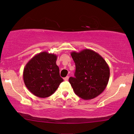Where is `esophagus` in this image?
Masks as SVG:
<instances>
[{
  "instance_id": "34e87169",
  "label": "esophagus",
  "mask_w": 134,
  "mask_h": 134,
  "mask_svg": "<svg viewBox=\"0 0 134 134\" xmlns=\"http://www.w3.org/2000/svg\"><path fill=\"white\" fill-rule=\"evenodd\" d=\"M69 79V76H66V77L64 78V80H65V81H66V80H68Z\"/></svg>"
}]
</instances>
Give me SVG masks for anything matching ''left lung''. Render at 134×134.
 <instances>
[{"label": "left lung", "mask_w": 134, "mask_h": 134, "mask_svg": "<svg viewBox=\"0 0 134 134\" xmlns=\"http://www.w3.org/2000/svg\"><path fill=\"white\" fill-rule=\"evenodd\" d=\"M71 55L76 65L74 77L69 82L75 94L80 98L89 100L103 92L110 77L109 65L98 53L85 49Z\"/></svg>", "instance_id": "1"}]
</instances>
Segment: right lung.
<instances>
[{"label": "right lung", "mask_w": 134, "mask_h": 134, "mask_svg": "<svg viewBox=\"0 0 134 134\" xmlns=\"http://www.w3.org/2000/svg\"><path fill=\"white\" fill-rule=\"evenodd\" d=\"M55 54L42 52L28 62L23 71L26 87L35 96L41 98L50 96L63 79L60 76Z\"/></svg>", "instance_id": "1"}]
</instances>
